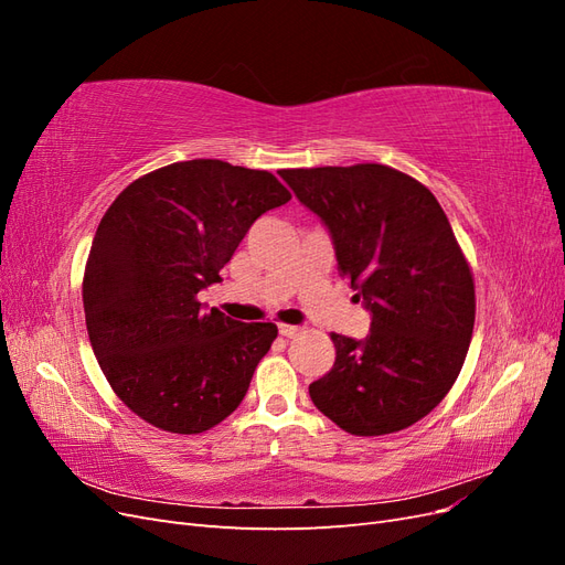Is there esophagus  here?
Returning a JSON list of instances; mask_svg holds the SVG:
<instances>
[{"label": "esophagus", "mask_w": 565, "mask_h": 565, "mask_svg": "<svg viewBox=\"0 0 565 565\" xmlns=\"http://www.w3.org/2000/svg\"><path fill=\"white\" fill-rule=\"evenodd\" d=\"M278 332L282 334V337H287V339H295L299 332H301V328H297V324H278Z\"/></svg>", "instance_id": "34e87169"}]
</instances>
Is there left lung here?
<instances>
[{"label":"left lung","instance_id":"obj_1","mask_svg":"<svg viewBox=\"0 0 565 565\" xmlns=\"http://www.w3.org/2000/svg\"><path fill=\"white\" fill-rule=\"evenodd\" d=\"M328 228L339 276L370 311V334H332V370L309 386L353 436L407 429L446 398L476 318L473 278L429 188L386 164L282 169Z\"/></svg>","mask_w":565,"mask_h":565}]
</instances>
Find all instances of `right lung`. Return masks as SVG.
Returning <instances> with one entry per match:
<instances>
[{
    "instance_id": "right-lung-1",
    "label": "right lung",
    "mask_w": 565,
    "mask_h": 565,
    "mask_svg": "<svg viewBox=\"0 0 565 565\" xmlns=\"http://www.w3.org/2000/svg\"><path fill=\"white\" fill-rule=\"evenodd\" d=\"M270 172L221 160L156 169L115 198L84 268L96 361L131 413L172 434H202L243 403L278 328L204 311L249 226L289 202Z\"/></svg>"
}]
</instances>
